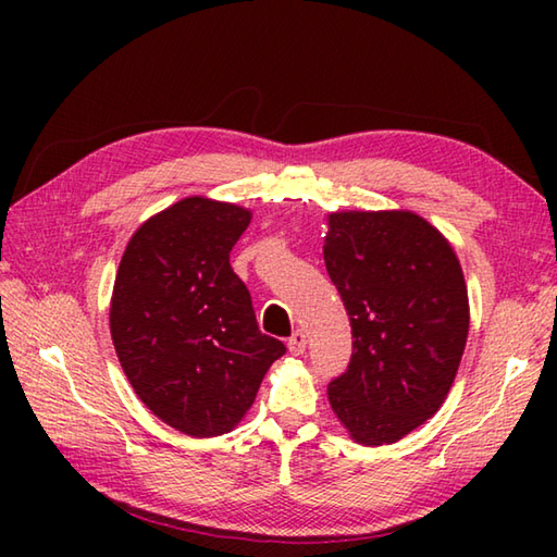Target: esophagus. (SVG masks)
Returning <instances> with one entry per match:
<instances>
[{
  "mask_svg": "<svg viewBox=\"0 0 557 557\" xmlns=\"http://www.w3.org/2000/svg\"><path fill=\"white\" fill-rule=\"evenodd\" d=\"M287 347H289V351L294 354V357H299V354L306 351V335H304V330H297V333H294V335L287 339Z\"/></svg>",
  "mask_w": 557,
  "mask_h": 557,
  "instance_id": "34e87169",
  "label": "esophagus"
}]
</instances>
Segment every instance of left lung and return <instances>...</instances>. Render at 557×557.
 Returning <instances> with one entry per match:
<instances>
[{
  "instance_id": "8db88e82",
  "label": "left lung",
  "mask_w": 557,
  "mask_h": 557,
  "mask_svg": "<svg viewBox=\"0 0 557 557\" xmlns=\"http://www.w3.org/2000/svg\"><path fill=\"white\" fill-rule=\"evenodd\" d=\"M327 275L351 323L330 407L361 445L395 443L431 419L455 383L469 297L453 246L411 210L327 215Z\"/></svg>"
}]
</instances>
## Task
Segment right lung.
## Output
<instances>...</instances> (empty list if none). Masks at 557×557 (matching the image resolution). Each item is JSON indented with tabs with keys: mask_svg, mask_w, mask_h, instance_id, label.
<instances>
[{
	"mask_svg": "<svg viewBox=\"0 0 557 557\" xmlns=\"http://www.w3.org/2000/svg\"><path fill=\"white\" fill-rule=\"evenodd\" d=\"M251 210L203 196L146 220L116 270L110 333L138 399L194 437L232 431L287 347L230 265Z\"/></svg>",
	"mask_w": 557,
	"mask_h": 557,
	"instance_id": "add662e5",
	"label": "right lung"
}]
</instances>
